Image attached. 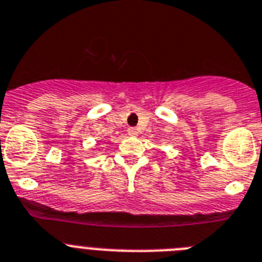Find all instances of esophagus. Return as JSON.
Wrapping results in <instances>:
<instances>
[{"label":"esophagus","mask_w":262,"mask_h":262,"mask_svg":"<svg viewBox=\"0 0 262 262\" xmlns=\"http://www.w3.org/2000/svg\"><path fill=\"white\" fill-rule=\"evenodd\" d=\"M127 133H129L130 136H137L138 130L136 129V127H129V129H127Z\"/></svg>","instance_id":"obj_1"}]
</instances>
